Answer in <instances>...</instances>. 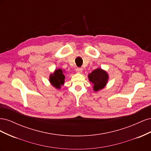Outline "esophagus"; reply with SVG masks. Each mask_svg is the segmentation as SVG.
Here are the masks:
<instances>
[{"instance_id": "esophagus-1", "label": "esophagus", "mask_w": 151, "mask_h": 151, "mask_svg": "<svg viewBox=\"0 0 151 151\" xmlns=\"http://www.w3.org/2000/svg\"><path fill=\"white\" fill-rule=\"evenodd\" d=\"M76 72L77 73H79V74H81V73L83 72V68H76Z\"/></svg>"}]
</instances>
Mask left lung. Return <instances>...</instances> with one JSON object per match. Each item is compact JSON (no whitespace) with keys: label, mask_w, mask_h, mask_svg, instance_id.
<instances>
[{"label":"left lung","mask_w":151,"mask_h":151,"mask_svg":"<svg viewBox=\"0 0 151 151\" xmlns=\"http://www.w3.org/2000/svg\"><path fill=\"white\" fill-rule=\"evenodd\" d=\"M88 79L93 84L95 92L103 89L106 86L109 79L108 72L101 68H97L88 74Z\"/></svg>","instance_id":"obj_1"}]
</instances>
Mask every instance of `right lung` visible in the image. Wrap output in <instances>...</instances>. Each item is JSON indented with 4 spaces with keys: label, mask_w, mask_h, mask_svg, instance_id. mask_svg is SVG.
Listing matches in <instances>:
<instances>
[{
    "label": "right lung",
    "mask_w": 151,
    "mask_h": 151,
    "mask_svg": "<svg viewBox=\"0 0 151 151\" xmlns=\"http://www.w3.org/2000/svg\"><path fill=\"white\" fill-rule=\"evenodd\" d=\"M65 70L58 68L55 69L53 73L50 75L49 77V82L50 84L57 89H60L62 86L65 83V75L63 73H65Z\"/></svg>",
    "instance_id": "1"
}]
</instances>
